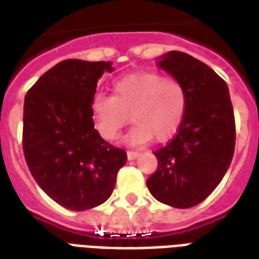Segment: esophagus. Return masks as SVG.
Listing matches in <instances>:
<instances>
[{"mask_svg": "<svg viewBox=\"0 0 259 259\" xmlns=\"http://www.w3.org/2000/svg\"><path fill=\"white\" fill-rule=\"evenodd\" d=\"M139 157V152H136V151H127V159H136V158Z\"/></svg>", "mask_w": 259, "mask_h": 259, "instance_id": "1", "label": "esophagus"}]
</instances>
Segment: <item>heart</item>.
Returning <instances> with one entry per match:
<instances>
[{"label":"heart","instance_id":"b5f03b06","mask_svg":"<svg viewBox=\"0 0 259 259\" xmlns=\"http://www.w3.org/2000/svg\"><path fill=\"white\" fill-rule=\"evenodd\" d=\"M113 96L97 94L91 101V113L98 135L115 141L129 123L135 126L124 141L129 146L159 143L176 135L187 109L185 85L174 77L155 72H140L124 76L113 84Z\"/></svg>","mask_w":259,"mask_h":259}]
</instances>
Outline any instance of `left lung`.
Wrapping results in <instances>:
<instances>
[{
  "mask_svg": "<svg viewBox=\"0 0 259 259\" xmlns=\"http://www.w3.org/2000/svg\"><path fill=\"white\" fill-rule=\"evenodd\" d=\"M157 64L185 85L187 109L174 140L154 152L158 168L147 187L162 204L191 208L217 189L230 166L236 143L233 107L228 84L189 54L169 51Z\"/></svg>",
  "mask_w": 259,
  "mask_h": 259,
  "instance_id": "left-lung-1",
  "label": "left lung"
}]
</instances>
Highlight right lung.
Masks as SVG:
<instances>
[{"label":"right lung","mask_w":259,"mask_h":259,"mask_svg":"<svg viewBox=\"0 0 259 259\" xmlns=\"http://www.w3.org/2000/svg\"><path fill=\"white\" fill-rule=\"evenodd\" d=\"M111 62L66 59L27 91L23 105V152L46 194L70 211H85L111 197L127 159L94 129L91 101Z\"/></svg>","instance_id":"add662e5"}]
</instances>
